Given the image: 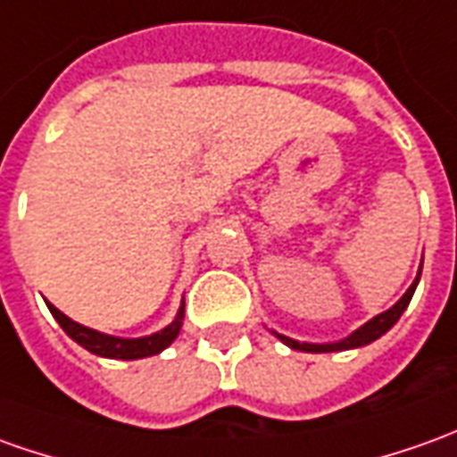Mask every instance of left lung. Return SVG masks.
<instances>
[{"mask_svg":"<svg viewBox=\"0 0 457 457\" xmlns=\"http://www.w3.org/2000/svg\"><path fill=\"white\" fill-rule=\"evenodd\" d=\"M423 270V265H420ZM420 270H418V278L412 280V285L405 290V295L400 297L395 305L390 307V310H385L380 315H375L372 320H368L365 325H360L355 333H350L343 340H337V343H300V340H293V337H287V335H280L272 330V335L282 340L287 347H293V350H300V353H340V350H353V347H362V345H370L372 340H378V337H383L395 322L400 320V315L405 312V307L411 305L412 293H415V287H418V282H420Z\"/></svg>","mask_w":457,"mask_h":457,"instance_id":"obj_1","label":"left lung"}]
</instances>
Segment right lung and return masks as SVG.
Segmentation results:
<instances>
[{
	"label": "right lung",
	"mask_w": 457,
	"mask_h": 457,
	"mask_svg": "<svg viewBox=\"0 0 457 457\" xmlns=\"http://www.w3.org/2000/svg\"><path fill=\"white\" fill-rule=\"evenodd\" d=\"M46 307H49V312L54 315L59 325H62V330L70 335L77 345L89 350L92 355L112 360H139L162 353L164 347H170L175 343V337L182 330V320H185V303H182L179 310H177L175 320L167 328H162L160 333L145 335V337H114V335H104L99 333V330H92V328H85V325L74 322L64 312H59L52 303H46Z\"/></svg>",
	"instance_id": "right-lung-1"
}]
</instances>
